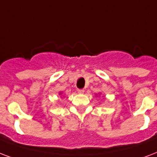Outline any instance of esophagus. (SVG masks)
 Segmentation results:
<instances>
[{"mask_svg":"<svg viewBox=\"0 0 157 157\" xmlns=\"http://www.w3.org/2000/svg\"><path fill=\"white\" fill-rule=\"evenodd\" d=\"M84 91H85V90H84V89H78V90H77V92H78L79 94H83Z\"/></svg>","mask_w":157,"mask_h":157,"instance_id":"esophagus-1","label":"esophagus"}]
</instances>
